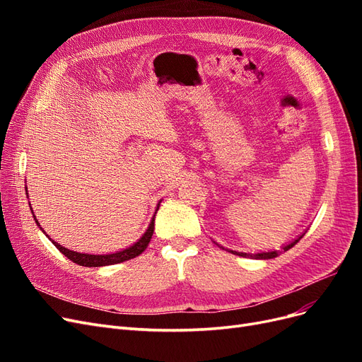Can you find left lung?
<instances>
[{
  "label": "left lung",
  "instance_id": "left-lung-1",
  "mask_svg": "<svg viewBox=\"0 0 362 362\" xmlns=\"http://www.w3.org/2000/svg\"><path fill=\"white\" fill-rule=\"evenodd\" d=\"M303 237V234L299 237V238H296L294 242H291L290 245H287L286 247H284V250H288V249H291L296 243L299 242V240ZM229 252H233L234 255H238V257H245V258H257V259H270V258H275V257H278L279 255V252L278 250H272V252H261V254H245V252H235V250H229Z\"/></svg>",
  "mask_w": 362,
  "mask_h": 362
}]
</instances>
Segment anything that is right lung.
<instances>
[{"instance_id": "add662e5", "label": "right lung", "mask_w": 362, "mask_h": 362, "mask_svg": "<svg viewBox=\"0 0 362 362\" xmlns=\"http://www.w3.org/2000/svg\"><path fill=\"white\" fill-rule=\"evenodd\" d=\"M35 216V214H33ZM36 217V216H35ZM37 222V221H36ZM154 222H156V214L154 217H152V221L149 223V228L146 229V233L144 234V237H141L137 243H134L131 247L128 249H124V250H119L116 252V254H110V255H89V254H80V252H74V250H69L66 247H63L62 245H59L57 242H54V240H51V242L54 243V246H56L62 254L64 257H68L71 261H74L75 264L78 266H86V267H101V266H112V264H117V262H124V261H128V259H133L136 257H139L141 252H144L149 242L152 238V234H154ZM39 225V222H37ZM40 226V225H39ZM42 229V228H40ZM43 231V229H42ZM47 234V233H45ZM49 237V235H48Z\"/></svg>"}]
</instances>
